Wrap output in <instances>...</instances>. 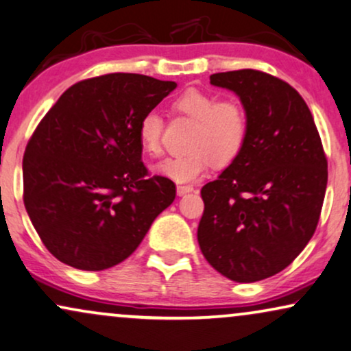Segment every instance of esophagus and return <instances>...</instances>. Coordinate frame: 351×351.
<instances>
[{
	"mask_svg": "<svg viewBox=\"0 0 351 351\" xmlns=\"http://www.w3.org/2000/svg\"><path fill=\"white\" fill-rule=\"evenodd\" d=\"M193 191H194V188H193V186H189V184L176 186V194H178V196H186V194L193 193Z\"/></svg>",
	"mask_w": 351,
	"mask_h": 351,
	"instance_id": "esophagus-1",
	"label": "esophagus"
}]
</instances>
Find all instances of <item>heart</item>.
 <instances>
[{
  "label": "heart",
  "instance_id": "b5f03b06",
  "mask_svg": "<svg viewBox=\"0 0 351 351\" xmlns=\"http://www.w3.org/2000/svg\"><path fill=\"white\" fill-rule=\"evenodd\" d=\"M175 108L196 121L191 132L189 152L168 157L154 167L158 175L176 183H193L206 175L212 162L228 165L241 154L247 137V114L237 100H219L215 95L188 88L176 97ZM163 118L157 110L144 113L137 124V139L145 154H162Z\"/></svg>",
  "mask_w": 351,
  "mask_h": 351
}]
</instances>
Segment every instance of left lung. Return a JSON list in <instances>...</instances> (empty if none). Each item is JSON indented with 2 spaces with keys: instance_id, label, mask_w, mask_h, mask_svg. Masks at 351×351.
Segmentation results:
<instances>
[{
  "instance_id": "1",
  "label": "left lung",
  "mask_w": 351,
  "mask_h": 351,
  "mask_svg": "<svg viewBox=\"0 0 351 351\" xmlns=\"http://www.w3.org/2000/svg\"><path fill=\"white\" fill-rule=\"evenodd\" d=\"M247 114L245 147L201 189L197 241L207 263L251 283L288 267L316 232L327 158L308 105L290 84L256 69L210 76Z\"/></svg>"
}]
</instances>
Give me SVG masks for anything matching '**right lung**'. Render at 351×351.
I'll use <instances>...</instances> for the list:
<instances>
[{
    "label": "right lung",
    "instance_id": "obj_1",
    "mask_svg": "<svg viewBox=\"0 0 351 351\" xmlns=\"http://www.w3.org/2000/svg\"><path fill=\"white\" fill-rule=\"evenodd\" d=\"M176 82L113 73L71 86L38 123L22 160L24 206L47 250L81 270L123 263L175 201L149 176L137 124Z\"/></svg>",
    "mask_w": 351,
    "mask_h": 351
}]
</instances>
